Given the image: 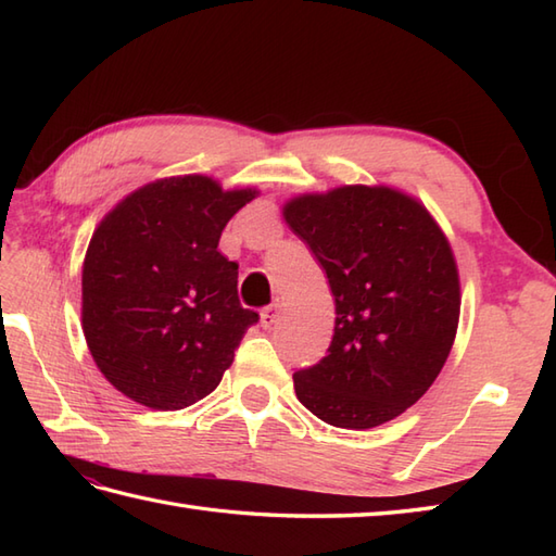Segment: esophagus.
<instances>
[{"instance_id": "34e87169", "label": "esophagus", "mask_w": 556, "mask_h": 556, "mask_svg": "<svg viewBox=\"0 0 556 556\" xmlns=\"http://www.w3.org/2000/svg\"><path fill=\"white\" fill-rule=\"evenodd\" d=\"M277 317H279L277 305H267V308L260 313V325H263V329H271L277 325Z\"/></svg>"}]
</instances>
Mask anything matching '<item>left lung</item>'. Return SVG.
<instances>
[{"instance_id": "obj_1", "label": "left lung", "mask_w": 556, "mask_h": 556, "mask_svg": "<svg viewBox=\"0 0 556 556\" xmlns=\"http://www.w3.org/2000/svg\"><path fill=\"white\" fill-rule=\"evenodd\" d=\"M334 296L327 356L293 372L313 416L368 430L428 392L452 351L460 289L446 236L416 198L387 186H341L285 205Z\"/></svg>"}]
</instances>
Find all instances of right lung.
Returning a JSON list of instances; mask_svg holds the SVG:
<instances>
[{
  "instance_id": "obj_1",
  "label": "right lung",
  "mask_w": 556,
  "mask_h": 556,
  "mask_svg": "<svg viewBox=\"0 0 556 556\" xmlns=\"http://www.w3.org/2000/svg\"><path fill=\"white\" fill-rule=\"evenodd\" d=\"M253 188L210 176L152 181L100 222L83 263V334L100 372L128 399L179 410L215 392L245 329L239 265L217 245Z\"/></svg>"
}]
</instances>
